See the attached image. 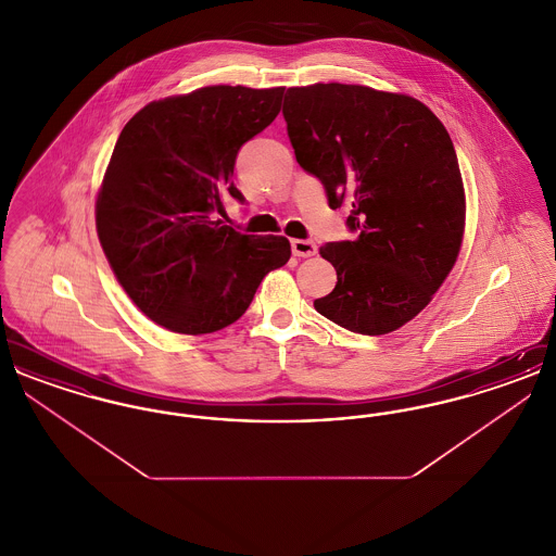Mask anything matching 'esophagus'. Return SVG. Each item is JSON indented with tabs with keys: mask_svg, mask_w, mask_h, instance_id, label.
Instances as JSON below:
<instances>
[{
	"mask_svg": "<svg viewBox=\"0 0 556 556\" xmlns=\"http://www.w3.org/2000/svg\"><path fill=\"white\" fill-rule=\"evenodd\" d=\"M291 252H293L295 256L308 258V256H315V254H317V243L311 241V239H291Z\"/></svg>",
	"mask_w": 556,
	"mask_h": 556,
	"instance_id": "esophagus-1",
	"label": "esophagus"
}]
</instances>
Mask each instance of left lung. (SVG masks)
<instances>
[{"instance_id": "obj_1", "label": "left lung", "mask_w": 556, "mask_h": 556, "mask_svg": "<svg viewBox=\"0 0 556 556\" xmlns=\"http://www.w3.org/2000/svg\"><path fill=\"white\" fill-rule=\"evenodd\" d=\"M283 116L298 164L352 241L320 245L338 283L323 317L363 336L396 331L440 290L465 236V187L446 127L424 102L367 85L290 87Z\"/></svg>"}]
</instances>
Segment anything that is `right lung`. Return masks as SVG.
Masks as SVG:
<instances>
[{"label": "right lung", "instance_id": "add662e5", "mask_svg": "<svg viewBox=\"0 0 556 556\" xmlns=\"http://www.w3.org/2000/svg\"><path fill=\"white\" fill-rule=\"evenodd\" d=\"M286 87L211 85L141 108L118 135L96 200L114 277L160 327L202 336L236 323L266 273L290 261L283 236L225 225L239 148L281 110Z\"/></svg>", "mask_w": 556, "mask_h": 556}]
</instances>
